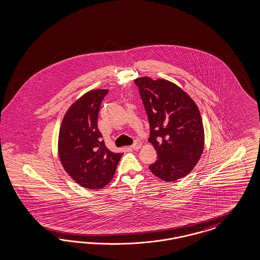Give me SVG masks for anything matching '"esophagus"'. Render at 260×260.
Returning <instances> with one entry per match:
<instances>
[{
	"mask_svg": "<svg viewBox=\"0 0 260 260\" xmlns=\"http://www.w3.org/2000/svg\"><path fill=\"white\" fill-rule=\"evenodd\" d=\"M141 147L142 143L139 141V140H136V141L134 142V144L132 145V148H133L134 150H139Z\"/></svg>",
	"mask_w": 260,
	"mask_h": 260,
	"instance_id": "esophagus-1",
	"label": "esophagus"
}]
</instances>
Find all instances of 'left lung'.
Wrapping results in <instances>:
<instances>
[{
	"label": "left lung",
	"instance_id": "1",
	"mask_svg": "<svg viewBox=\"0 0 260 260\" xmlns=\"http://www.w3.org/2000/svg\"><path fill=\"white\" fill-rule=\"evenodd\" d=\"M150 123L149 142L157 151L151 173L176 181L197 165L204 148V128L196 103L180 87L164 79L134 80Z\"/></svg>",
	"mask_w": 260,
	"mask_h": 260
}]
</instances>
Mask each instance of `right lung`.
I'll return each mask as SVG.
<instances>
[{"instance_id":"right-lung-1","label":"right lung","mask_w":260,"mask_h":260,"mask_svg":"<svg viewBox=\"0 0 260 260\" xmlns=\"http://www.w3.org/2000/svg\"><path fill=\"white\" fill-rule=\"evenodd\" d=\"M108 89L88 91L71 105L59 132L58 151L63 169L87 189H101L112 179L123 153L105 145L97 120Z\"/></svg>"}]
</instances>
